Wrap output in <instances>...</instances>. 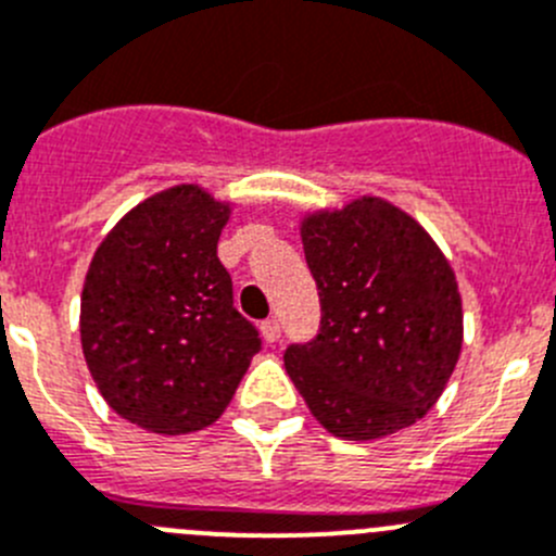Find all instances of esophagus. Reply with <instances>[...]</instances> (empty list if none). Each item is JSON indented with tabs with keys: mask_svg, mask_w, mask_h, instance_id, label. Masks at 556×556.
<instances>
[{
	"mask_svg": "<svg viewBox=\"0 0 556 556\" xmlns=\"http://www.w3.org/2000/svg\"><path fill=\"white\" fill-rule=\"evenodd\" d=\"M261 334H263V340H266V342H277L279 337H282V329H279V320L277 318L263 320V324H261Z\"/></svg>",
	"mask_w": 556,
	"mask_h": 556,
	"instance_id": "1",
	"label": "esophagus"
}]
</instances>
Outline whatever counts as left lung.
Listing matches in <instances>:
<instances>
[{"mask_svg":"<svg viewBox=\"0 0 556 556\" xmlns=\"http://www.w3.org/2000/svg\"><path fill=\"white\" fill-rule=\"evenodd\" d=\"M320 295L318 337L285 370L313 417L349 442L419 422L460 356L464 309L450 261L417 219L381 197L302 222Z\"/></svg>","mask_w":556,"mask_h":556,"instance_id":"obj_1","label":"left lung"}]
</instances>
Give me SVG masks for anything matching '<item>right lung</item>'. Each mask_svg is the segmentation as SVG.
I'll return each mask as SVG.
<instances>
[{"label":"right lung","instance_id":"1","mask_svg":"<svg viewBox=\"0 0 556 556\" xmlns=\"http://www.w3.org/2000/svg\"><path fill=\"white\" fill-rule=\"evenodd\" d=\"M227 219L230 202L173 186L131 207L87 268L79 329L90 376L112 412L150 433L214 425L261 351L216 257Z\"/></svg>","mask_w":556,"mask_h":556}]
</instances>
